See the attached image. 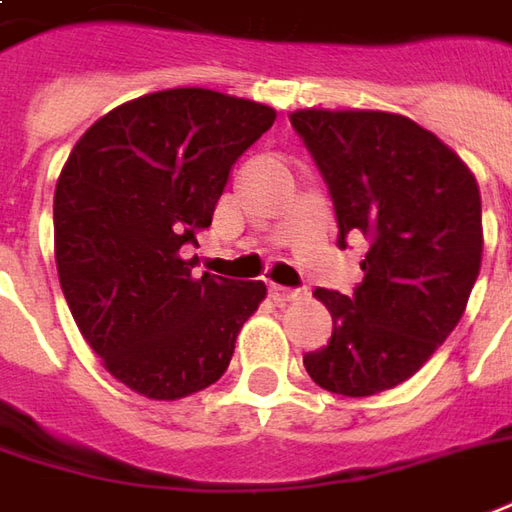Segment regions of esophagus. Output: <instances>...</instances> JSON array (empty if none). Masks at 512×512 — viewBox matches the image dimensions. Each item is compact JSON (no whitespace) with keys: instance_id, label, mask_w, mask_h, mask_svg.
Returning a JSON list of instances; mask_svg holds the SVG:
<instances>
[{"instance_id":"34e87169","label":"esophagus","mask_w":512,"mask_h":512,"mask_svg":"<svg viewBox=\"0 0 512 512\" xmlns=\"http://www.w3.org/2000/svg\"><path fill=\"white\" fill-rule=\"evenodd\" d=\"M270 292H273V298H276L278 303L301 301L303 295H306L303 290H292V287H278V284H273V287H270Z\"/></svg>"}]
</instances>
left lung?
<instances>
[{
	"instance_id": "1",
	"label": "left lung",
	"mask_w": 512,
	"mask_h": 512,
	"mask_svg": "<svg viewBox=\"0 0 512 512\" xmlns=\"http://www.w3.org/2000/svg\"><path fill=\"white\" fill-rule=\"evenodd\" d=\"M290 122L329 186L337 245L368 239L354 295L315 290L334 331L303 365L329 393L376 396L424 368L463 317L482 264L477 178L401 114L303 108Z\"/></svg>"
}]
</instances>
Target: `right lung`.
I'll list each match as a JSON object with an SVG mask.
<instances>
[{"label":"right lung","instance_id":"1","mask_svg":"<svg viewBox=\"0 0 512 512\" xmlns=\"http://www.w3.org/2000/svg\"><path fill=\"white\" fill-rule=\"evenodd\" d=\"M276 111L211 88H167L97 119L55 186V262L105 370L175 401L220 379L262 281L203 273L183 245L209 228L228 172Z\"/></svg>","mask_w":512,"mask_h":512}]
</instances>
